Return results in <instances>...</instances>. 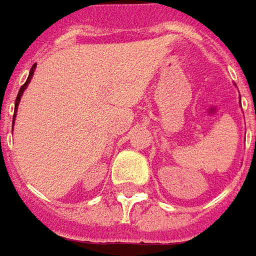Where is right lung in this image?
Here are the masks:
<instances>
[{
	"instance_id": "obj_1",
	"label": "right lung",
	"mask_w": 256,
	"mask_h": 256,
	"mask_svg": "<svg viewBox=\"0 0 256 256\" xmlns=\"http://www.w3.org/2000/svg\"><path fill=\"white\" fill-rule=\"evenodd\" d=\"M35 68H36V64H34V65H32L31 72H30V76H28L27 81H26V82H24V85H22V88H20V90H18V94H17L16 102H14V108H16V111H17V106H18V103H20V99H22V92H24V90H26V88H27L28 82H30V81H31L32 76H34V70H35ZM14 116H16V112L13 114V123H14Z\"/></svg>"
}]
</instances>
